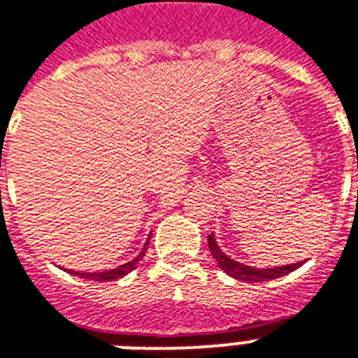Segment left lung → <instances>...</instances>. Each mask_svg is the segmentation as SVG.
I'll return each instance as SVG.
<instances>
[{
  "label": "left lung",
  "mask_w": 358,
  "mask_h": 358,
  "mask_svg": "<svg viewBox=\"0 0 358 358\" xmlns=\"http://www.w3.org/2000/svg\"><path fill=\"white\" fill-rule=\"evenodd\" d=\"M358 165V163H357ZM208 248L212 252V257L217 261V264L222 266L223 272H227L229 276H233L234 280H240V282L248 283H259V282H268V280H276V278H282L289 272L296 270L302 263L289 264V266H276V268H253V266H245L242 263H236L233 259H229V255L220 250V245L215 244L214 234H208Z\"/></svg>",
  "instance_id": "obj_1"
}]
</instances>
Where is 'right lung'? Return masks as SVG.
I'll use <instances>...</instances> for the list:
<instances>
[{
  "label": "right lung",
  "instance_id": "1",
  "mask_svg": "<svg viewBox=\"0 0 358 358\" xmlns=\"http://www.w3.org/2000/svg\"><path fill=\"white\" fill-rule=\"evenodd\" d=\"M146 245H148V242H146ZM146 245H144L143 252L138 253L133 261L122 264V266H118V268L105 270V272H71V274L84 278V280H92V282H113V280H118V278L129 274L131 270L135 268L136 264H138V261H141V259L144 257V253H146Z\"/></svg>",
  "mask_w": 358,
  "mask_h": 358
}]
</instances>
